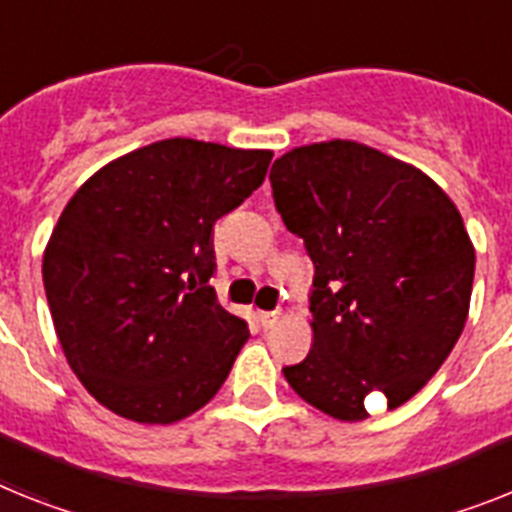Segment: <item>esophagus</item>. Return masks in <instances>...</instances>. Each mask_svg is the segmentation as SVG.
<instances>
[{"label":"esophagus","mask_w":512,"mask_h":512,"mask_svg":"<svg viewBox=\"0 0 512 512\" xmlns=\"http://www.w3.org/2000/svg\"><path fill=\"white\" fill-rule=\"evenodd\" d=\"M257 320H260V325L268 330V328H273L278 320H281V315H278V312H260V317H257Z\"/></svg>","instance_id":"1"}]
</instances>
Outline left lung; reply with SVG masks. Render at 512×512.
<instances>
[{
	"label": "left lung",
	"instance_id": "obj_1",
	"mask_svg": "<svg viewBox=\"0 0 512 512\" xmlns=\"http://www.w3.org/2000/svg\"><path fill=\"white\" fill-rule=\"evenodd\" d=\"M270 182L315 265L312 349L283 377L338 422H364L377 398L398 409L468 320L476 252L461 213L422 169L354 140L291 148Z\"/></svg>",
	"mask_w": 512,
	"mask_h": 512
}]
</instances>
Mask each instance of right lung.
<instances>
[{
	"label": "right lung",
	"mask_w": 512,
	"mask_h": 512,
	"mask_svg": "<svg viewBox=\"0 0 512 512\" xmlns=\"http://www.w3.org/2000/svg\"><path fill=\"white\" fill-rule=\"evenodd\" d=\"M273 150L169 137L114 158L64 205L44 289L67 364L137 424H174L221 390L247 343L216 302L213 223L263 184Z\"/></svg>",
	"instance_id": "add662e5"
}]
</instances>
